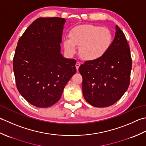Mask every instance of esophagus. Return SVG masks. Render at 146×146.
I'll list each match as a JSON object with an SVG mask.
<instances>
[{
  "label": "esophagus",
  "mask_w": 146,
  "mask_h": 146,
  "mask_svg": "<svg viewBox=\"0 0 146 146\" xmlns=\"http://www.w3.org/2000/svg\"><path fill=\"white\" fill-rule=\"evenodd\" d=\"M80 65H81V63H80V62H77L76 64V67L77 70H78L79 67Z\"/></svg>",
  "instance_id": "1"
}]
</instances>
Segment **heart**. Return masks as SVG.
I'll return each instance as SVG.
<instances>
[{
	"label": "heart",
	"instance_id": "b5f03b06",
	"mask_svg": "<svg viewBox=\"0 0 146 146\" xmlns=\"http://www.w3.org/2000/svg\"><path fill=\"white\" fill-rule=\"evenodd\" d=\"M113 42V34L108 28L93 25L76 26L69 33V38H65L64 46L70 55L76 52V46H79V52L86 60H98L105 54Z\"/></svg>",
	"mask_w": 146,
	"mask_h": 146
}]
</instances>
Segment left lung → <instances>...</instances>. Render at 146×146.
<instances>
[{
  "mask_svg": "<svg viewBox=\"0 0 146 146\" xmlns=\"http://www.w3.org/2000/svg\"><path fill=\"white\" fill-rule=\"evenodd\" d=\"M110 48L102 57L86 61L79 71L86 102L95 107L110 106L127 91L130 84L132 58L129 44L117 25Z\"/></svg>",
  "mask_w": 146,
  "mask_h": 146,
  "instance_id": "1",
  "label": "left lung"
}]
</instances>
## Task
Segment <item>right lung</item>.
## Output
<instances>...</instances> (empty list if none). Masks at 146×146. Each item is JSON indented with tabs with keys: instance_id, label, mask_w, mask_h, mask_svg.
Instances as JSON below:
<instances>
[{
	"instance_id": "obj_1",
	"label": "right lung",
	"mask_w": 146,
	"mask_h": 146,
	"mask_svg": "<svg viewBox=\"0 0 146 146\" xmlns=\"http://www.w3.org/2000/svg\"><path fill=\"white\" fill-rule=\"evenodd\" d=\"M66 20L40 17L19 38L13 59L17 88L32 105L47 108L60 99L76 72L74 59L64 58L60 43Z\"/></svg>"
}]
</instances>
